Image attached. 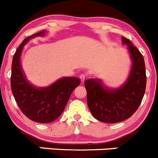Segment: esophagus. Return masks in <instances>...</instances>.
<instances>
[{
  "label": "esophagus",
  "instance_id": "1",
  "mask_svg": "<svg viewBox=\"0 0 158 158\" xmlns=\"http://www.w3.org/2000/svg\"><path fill=\"white\" fill-rule=\"evenodd\" d=\"M87 78V76L85 74H84V73H82V74L79 75V79H80L81 82H83L85 80V79Z\"/></svg>",
  "mask_w": 158,
  "mask_h": 158
}]
</instances>
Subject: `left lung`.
Listing matches in <instances>:
<instances>
[{"mask_svg": "<svg viewBox=\"0 0 158 158\" xmlns=\"http://www.w3.org/2000/svg\"><path fill=\"white\" fill-rule=\"evenodd\" d=\"M122 43L128 45L133 61L125 85L111 90L98 79H89L84 83L91 113L97 120L106 123H117L129 118L138 109L145 92L147 76L144 57L125 36H122Z\"/></svg>", "mask_w": 158, "mask_h": 158, "instance_id": "obj_1", "label": "left lung"}]
</instances>
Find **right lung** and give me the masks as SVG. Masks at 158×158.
<instances>
[{
    "label": "right lung",
    "instance_id": "obj_1",
    "mask_svg": "<svg viewBox=\"0 0 158 158\" xmlns=\"http://www.w3.org/2000/svg\"><path fill=\"white\" fill-rule=\"evenodd\" d=\"M44 35L42 31L27 36L19 46L13 57L10 86L17 106L28 118L40 123H49L61 115L80 80L76 77H64L46 88H36L26 80L20 63L23 46L31 38Z\"/></svg>",
    "mask_w": 158,
    "mask_h": 158
}]
</instances>
